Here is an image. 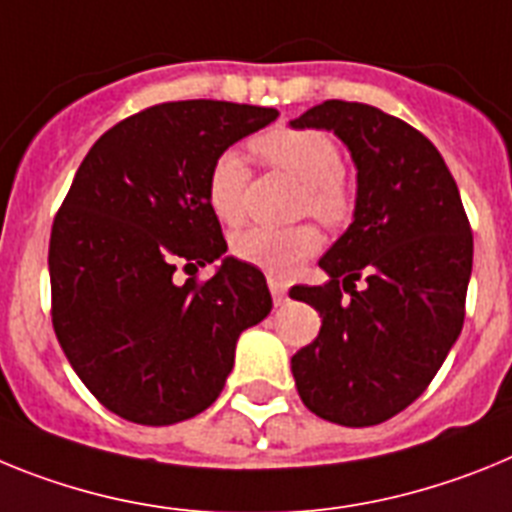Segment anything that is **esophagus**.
I'll list each match as a JSON object with an SVG mask.
<instances>
[{
	"mask_svg": "<svg viewBox=\"0 0 512 512\" xmlns=\"http://www.w3.org/2000/svg\"><path fill=\"white\" fill-rule=\"evenodd\" d=\"M268 286H270V293H273V301L275 306H283L286 304V283L281 281V278H275V275H268Z\"/></svg>",
	"mask_w": 512,
	"mask_h": 512,
	"instance_id": "34e87169",
	"label": "esophagus"
}]
</instances>
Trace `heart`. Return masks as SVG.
Returning <instances> with one entry per match:
<instances>
[{
    "instance_id": "heart-1",
    "label": "heart",
    "mask_w": 512,
    "mask_h": 512,
    "mask_svg": "<svg viewBox=\"0 0 512 512\" xmlns=\"http://www.w3.org/2000/svg\"><path fill=\"white\" fill-rule=\"evenodd\" d=\"M252 149L268 167L304 182L301 211L332 226L348 219L353 203L342 182V154L327 133L281 126L260 133L252 141ZM247 180L250 170L237 149L221 151L213 159L206 180V198L213 216L221 224L237 226L244 219ZM231 247L239 260L268 270L270 275H288L311 255H317L322 247V234L311 224L286 226V229L252 226L237 234Z\"/></svg>"
}]
</instances>
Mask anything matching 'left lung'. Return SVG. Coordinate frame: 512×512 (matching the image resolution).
<instances>
[{
  "instance_id": "8db88e82",
  "label": "left lung",
  "mask_w": 512,
  "mask_h": 512,
  "mask_svg": "<svg viewBox=\"0 0 512 512\" xmlns=\"http://www.w3.org/2000/svg\"><path fill=\"white\" fill-rule=\"evenodd\" d=\"M291 128L335 131L358 170L353 224L319 260L330 281L291 288L322 317L317 340L291 358L293 379L322 420L379 425L428 389L461 335L469 219L443 157L410 123L327 100Z\"/></svg>"
}]
</instances>
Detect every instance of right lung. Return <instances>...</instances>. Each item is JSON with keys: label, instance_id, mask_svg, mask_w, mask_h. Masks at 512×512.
Masks as SVG:
<instances>
[{"label": "right lung", "instance_id": "right-lung-1", "mask_svg": "<svg viewBox=\"0 0 512 512\" xmlns=\"http://www.w3.org/2000/svg\"><path fill=\"white\" fill-rule=\"evenodd\" d=\"M278 118L221 100L162 102L95 141L51 229V317L82 384L123 420L175 425L216 402L265 275L226 257L206 198L213 159ZM222 257L208 282L177 284Z\"/></svg>", "mask_w": 512, "mask_h": 512}]
</instances>
